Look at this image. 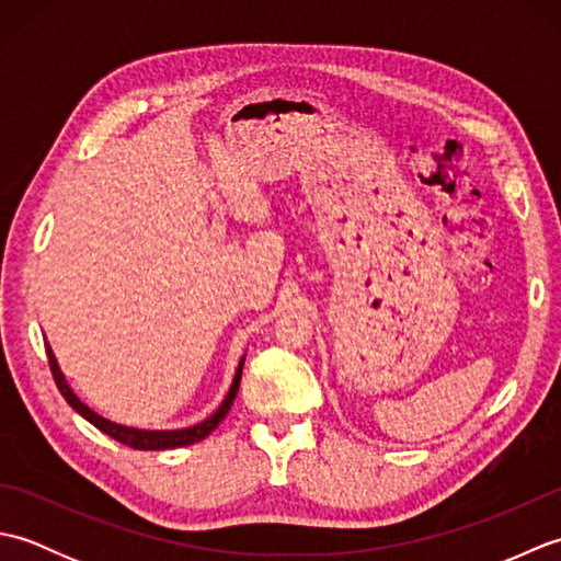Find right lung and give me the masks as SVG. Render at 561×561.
I'll return each mask as SVG.
<instances>
[{
    "label": "right lung",
    "instance_id": "add662e5",
    "mask_svg": "<svg viewBox=\"0 0 561 561\" xmlns=\"http://www.w3.org/2000/svg\"><path fill=\"white\" fill-rule=\"evenodd\" d=\"M47 362H50V371H53V378L55 383L59 388V392H62V398L75 408L83 420L91 422L96 428H101L103 434H108L111 438L121 440V444L129 446V448H137V450H165V448H181V446H190V444H197V440H202L205 436H209L214 428L219 426V422L224 420L226 414H229L231 404L236 400V392H238V386H241V374H243V359L241 364H238L236 368V376H233V383L229 388V396L224 398V402L219 404V410L214 412L211 416H207L205 422H199L195 426H187V428H175V432H147V428H133V426H123V424H115L111 420H105V416L93 412L89 404H83L77 396L75 390L69 388V383L65 380L62 371H59L57 366V359L55 354L50 350V344H47Z\"/></svg>",
    "mask_w": 561,
    "mask_h": 561
}]
</instances>
